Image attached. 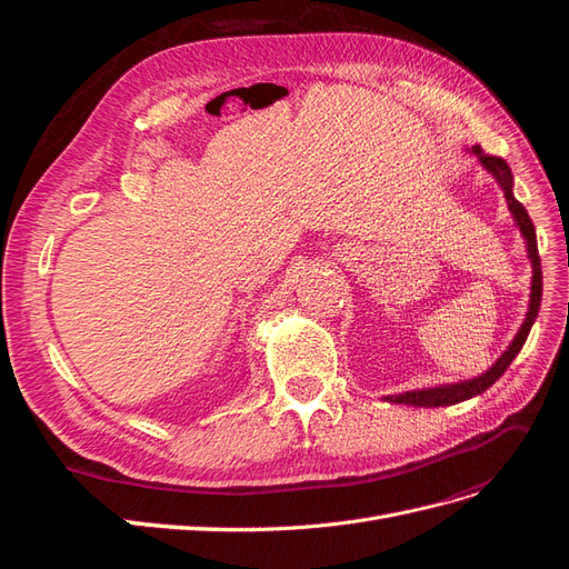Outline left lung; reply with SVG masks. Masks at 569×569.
<instances>
[{
    "mask_svg": "<svg viewBox=\"0 0 569 569\" xmlns=\"http://www.w3.org/2000/svg\"><path fill=\"white\" fill-rule=\"evenodd\" d=\"M472 153L477 157V161L485 166L489 173L496 178V182L501 184L506 201H508V211L515 218V226L520 228L522 237H525V244H527V253H529V261H531V295H529V311L527 318L522 322V327L515 335V339L510 341L508 351L496 360V363L487 370L481 372L475 380H465L458 385H441L435 389H416V391H406L399 396H389L387 401L393 403H406V406H425V408H437V406H453L460 401H468L472 396L487 391L498 377H501L510 363L515 360V356L520 353V349L525 347L527 335L531 330L533 320L539 316V306H541V289H543V278H541V258H539V249H537V230H533V222L527 213L525 206L515 199L512 194V173H510V166L501 159V157H489V153L481 151V147H472Z\"/></svg>",
    "mask_w": 569,
    "mask_h": 569,
    "instance_id": "left-lung-1",
    "label": "left lung"
}]
</instances>
